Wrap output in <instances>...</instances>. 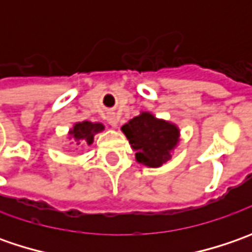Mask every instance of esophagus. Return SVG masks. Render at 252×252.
I'll list each match as a JSON object with an SVG mask.
<instances>
[{
	"instance_id": "obj_1",
	"label": "esophagus",
	"mask_w": 252,
	"mask_h": 252,
	"mask_svg": "<svg viewBox=\"0 0 252 252\" xmlns=\"http://www.w3.org/2000/svg\"><path fill=\"white\" fill-rule=\"evenodd\" d=\"M108 122L111 123L113 127H116V126H118V121H116V118H115V116H109V118H108Z\"/></svg>"
}]
</instances>
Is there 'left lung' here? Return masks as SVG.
<instances>
[{"instance_id": "1", "label": "left lung", "mask_w": 252, "mask_h": 252, "mask_svg": "<svg viewBox=\"0 0 252 252\" xmlns=\"http://www.w3.org/2000/svg\"><path fill=\"white\" fill-rule=\"evenodd\" d=\"M122 131L136 151V161L149 168H158L171 160L181 137L175 123L156 118L151 112H140L122 126Z\"/></svg>"}]
</instances>
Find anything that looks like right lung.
Listing matches in <instances>:
<instances>
[{"instance_id": "right-lung-1", "label": "right lung", "mask_w": 252, "mask_h": 252, "mask_svg": "<svg viewBox=\"0 0 252 252\" xmlns=\"http://www.w3.org/2000/svg\"><path fill=\"white\" fill-rule=\"evenodd\" d=\"M105 130V126L99 122H77L68 130V140L75 146H91L94 143V136Z\"/></svg>"}]
</instances>
